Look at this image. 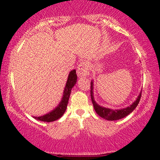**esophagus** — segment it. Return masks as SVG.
<instances>
[{
  "mask_svg": "<svg viewBox=\"0 0 160 160\" xmlns=\"http://www.w3.org/2000/svg\"><path fill=\"white\" fill-rule=\"evenodd\" d=\"M77 74L79 78H85L89 74V67L86 62H80L78 66Z\"/></svg>",
  "mask_w": 160,
  "mask_h": 160,
  "instance_id": "obj_1",
  "label": "esophagus"
}]
</instances>
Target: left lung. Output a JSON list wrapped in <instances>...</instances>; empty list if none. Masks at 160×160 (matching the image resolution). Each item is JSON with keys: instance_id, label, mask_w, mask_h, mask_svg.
<instances>
[{"instance_id": "left-lung-1", "label": "left lung", "mask_w": 160, "mask_h": 160, "mask_svg": "<svg viewBox=\"0 0 160 160\" xmlns=\"http://www.w3.org/2000/svg\"><path fill=\"white\" fill-rule=\"evenodd\" d=\"M93 86H94V84H93V80H92L90 90L92 102L95 112H96L101 117L104 118V120L113 121L118 120L122 118H124V117H126V116H128L129 113H131L135 109V108L137 107L139 102H140L141 91L140 92V94L138 96L136 100H135L130 106H128V107L125 108H121V109H111V108H104L103 106L99 105V104H97L96 102L95 101L94 95H93Z\"/></svg>"}]
</instances>
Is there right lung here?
Listing matches in <instances>:
<instances>
[{"label":"right lung","instance_id":"add662e5","mask_svg":"<svg viewBox=\"0 0 160 160\" xmlns=\"http://www.w3.org/2000/svg\"><path fill=\"white\" fill-rule=\"evenodd\" d=\"M77 80H78V76H77L76 74V70H73L69 73L67 82H66L65 87L64 89L63 96H62L61 102H59L58 106L52 110L50 112L47 113V114L40 116V117H34V118L38 120L43 121V122H53V121L61 118L66 111L70 95H71V89L76 84Z\"/></svg>","mask_w":160,"mask_h":160}]
</instances>
